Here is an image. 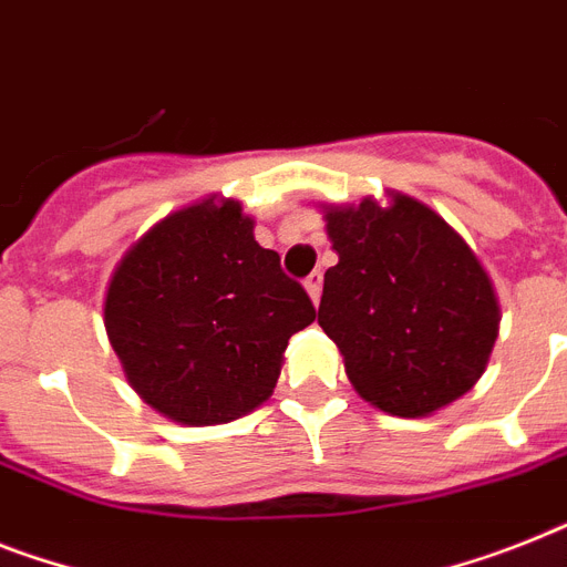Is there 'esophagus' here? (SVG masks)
<instances>
[{
  "mask_svg": "<svg viewBox=\"0 0 567 567\" xmlns=\"http://www.w3.org/2000/svg\"><path fill=\"white\" fill-rule=\"evenodd\" d=\"M321 272H312L310 278H303V287H307V292H310L312 303H318V298H321Z\"/></svg>",
  "mask_w": 567,
  "mask_h": 567,
  "instance_id": "esophagus-1",
  "label": "esophagus"
}]
</instances>
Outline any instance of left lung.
<instances>
[{
  "label": "left lung",
  "mask_w": 567,
  "mask_h": 567,
  "mask_svg": "<svg viewBox=\"0 0 567 567\" xmlns=\"http://www.w3.org/2000/svg\"><path fill=\"white\" fill-rule=\"evenodd\" d=\"M339 264L324 272L318 324L359 394L396 417H425L470 391L498 336L484 266L432 208L394 196L327 210Z\"/></svg>",
  "instance_id": "8db88e82"
}]
</instances>
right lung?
<instances>
[{"mask_svg": "<svg viewBox=\"0 0 567 567\" xmlns=\"http://www.w3.org/2000/svg\"><path fill=\"white\" fill-rule=\"evenodd\" d=\"M251 228L234 199H205L150 228L110 280L104 324L126 379L176 423L255 411L272 396L289 339L316 318Z\"/></svg>", "mask_w": 567, "mask_h": 567, "instance_id": "obj_1", "label": "right lung"}]
</instances>
